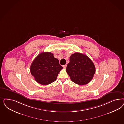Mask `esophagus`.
<instances>
[{
  "label": "esophagus",
  "instance_id": "34e87169",
  "mask_svg": "<svg viewBox=\"0 0 124 124\" xmlns=\"http://www.w3.org/2000/svg\"><path fill=\"white\" fill-rule=\"evenodd\" d=\"M63 68H67V64H66V65H64L63 66Z\"/></svg>",
  "mask_w": 124,
  "mask_h": 124
}]
</instances>
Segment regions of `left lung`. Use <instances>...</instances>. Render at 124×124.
<instances>
[{"instance_id":"obj_1","label":"left lung","mask_w":124,"mask_h":124,"mask_svg":"<svg viewBox=\"0 0 124 124\" xmlns=\"http://www.w3.org/2000/svg\"><path fill=\"white\" fill-rule=\"evenodd\" d=\"M66 72L73 82L83 85L89 83L95 72V67L88 56L76 52L70 57Z\"/></svg>"}]
</instances>
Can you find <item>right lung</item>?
Segmentation results:
<instances>
[{
    "label": "right lung",
    "mask_w": 124,
    "mask_h": 124,
    "mask_svg": "<svg viewBox=\"0 0 124 124\" xmlns=\"http://www.w3.org/2000/svg\"><path fill=\"white\" fill-rule=\"evenodd\" d=\"M63 68L59 60L51 52L40 53L33 61L30 71L36 82L48 85L56 81L59 72Z\"/></svg>",
    "instance_id": "obj_1"
}]
</instances>
